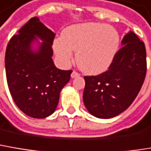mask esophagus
I'll list each match as a JSON object with an SVG mask.
<instances>
[{
	"mask_svg": "<svg viewBox=\"0 0 151 151\" xmlns=\"http://www.w3.org/2000/svg\"><path fill=\"white\" fill-rule=\"evenodd\" d=\"M80 75L78 72H76V71H73V73H72V74H71V77L73 78H76V77H78V76Z\"/></svg>",
	"mask_w": 151,
	"mask_h": 151,
	"instance_id": "obj_1",
	"label": "esophagus"
}]
</instances>
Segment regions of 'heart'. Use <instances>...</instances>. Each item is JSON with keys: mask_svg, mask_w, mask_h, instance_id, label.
<instances>
[{"mask_svg": "<svg viewBox=\"0 0 151 151\" xmlns=\"http://www.w3.org/2000/svg\"><path fill=\"white\" fill-rule=\"evenodd\" d=\"M119 44L115 28L100 23L87 22L66 27L61 38L53 42L59 60L68 65L76 52L79 68L88 74H99L107 70L114 59Z\"/></svg>", "mask_w": 151, "mask_h": 151, "instance_id": "heart-1", "label": "heart"}]
</instances>
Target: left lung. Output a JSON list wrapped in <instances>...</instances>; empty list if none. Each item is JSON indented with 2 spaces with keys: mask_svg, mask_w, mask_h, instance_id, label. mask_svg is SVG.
<instances>
[{
  "mask_svg": "<svg viewBox=\"0 0 151 151\" xmlns=\"http://www.w3.org/2000/svg\"><path fill=\"white\" fill-rule=\"evenodd\" d=\"M122 46L106 72L84 77V104L99 118H111L124 111L144 84L147 71L144 43L130 31L124 35Z\"/></svg>",
  "mask_w": 151,
  "mask_h": 151,
  "instance_id": "left-lung-1",
  "label": "left lung"
}]
</instances>
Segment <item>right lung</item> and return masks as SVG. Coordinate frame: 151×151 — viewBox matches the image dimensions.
<instances>
[{"mask_svg":"<svg viewBox=\"0 0 151 151\" xmlns=\"http://www.w3.org/2000/svg\"><path fill=\"white\" fill-rule=\"evenodd\" d=\"M54 37L52 30L34 17L7 44L5 68L10 94L21 111L34 118H45L54 112L60 93L73 73L58 69L52 61ZM37 37L43 42L33 51L32 43Z\"/></svg>","mask_w":151,"mask_h":151,"instance_id":"right-lung-1","label":"right lung"}]
</instances>
